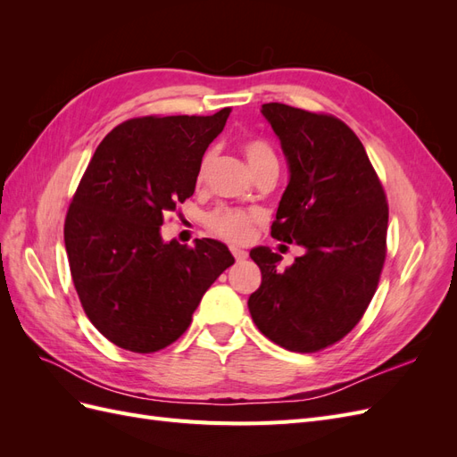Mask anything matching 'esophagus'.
I'll return each instance as SVG.
<instances>
[{"mask_svg":"<svg viewBox=\"0 0 457 457\" xmlns=\"http://www.w3.org/2000/svg\"><path fill=\"white\" fill-rule=\"evenodd\" d=\"M232 255H234V259L237 261H242V259H245L247 257V252H244V250H240V247H232Z\"/></svg>","mask_w":457,"mask_h":457,"instance_id":"1","label":"esophagus"}]
</instances>
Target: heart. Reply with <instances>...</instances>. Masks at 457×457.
Instances as JSON below:
<instances>
[{
  "mask_svg": "<svg viewBox=\"0 0 457 457\" xmlns=\"http://www.w3.org/2000/svg\"><path fill=\"white\" fill-rule=\"evenodd\" d=\"M240 148L244 156L250 163L253 175H261L262 171H276L278 173V156L272 148V145L261 137H247L242 139ZM212 163V152H205L198 163L196 171V185L205 181L207 170ZM259 220V213L238 210V207H217L210 215H207L205 225L217 238L230 242V244H244L250 240L252 230Z\"/></svg>",
  "mask_w": 457,
  "mask_h": 457,
  "instance_id": "obj_1",
  "label": "heart"
}]
</instances>
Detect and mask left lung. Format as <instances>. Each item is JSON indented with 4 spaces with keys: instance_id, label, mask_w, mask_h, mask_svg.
<instances>
[{
    "instance_id": "1",
    "label": "left lung",
    "mask_w": 457,
    "mask_h": 457,
    "mask_svg": "<svg viewBox=\"0 0 457 457\" xmlns=\"http://www.w3.org/2000/svg\"><path fill=\"white\" fill-rule=\"evenodd\" d=\"M289 163L272 238L307 250L286 270L255 247L261 286L247 307L259 331L294 353H318L362 320L386 257L389 204L356 133L339 118L280 103L261 106Z\"/></svg>"
}]
</instances>
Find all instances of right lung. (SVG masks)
<instances>
[{
    "label": "right lung",
    "instance_id": "1",
    "mask_svg": "<svg viewBox=\"0 0 457 457\" xmlns=\"http://www.w3.org/2000/svg\"><path fill=\"white\" fill-rule=\"evenodd\" d=\"M230 110L120 123L96 146L68 205L64 245L79 303L120 349L148 354L177 341L234 262L217 240L183 245L160 237L163 217L195 195L198 163Z\"/></svg>",
    "mask_w": 457,
    "mask_h": 457
}]
</instances>
